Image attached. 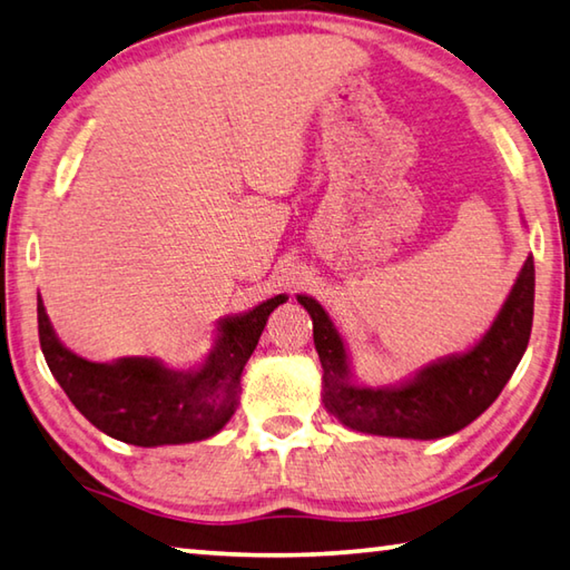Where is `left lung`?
Listing matches in <instances>:
<instances>
[{
    "label": "left lung",
    "instance_id": "left-lung-1",
    "mask_svg": "<svg viewBox=\"0 0 570 570\" xmlns=\"http://www.w3.org/2000/svg\"><path fill=\"white\" fill-rule=\"evenodd\" d=\"M313 317L315 350L325 382V410L364 434L439 439L464 429L487 412L511 380L529 347L533 325V257L523 263L511 295L479 345L436 362L412 382L390 390L350 384L345 345L325 309L313 297L297 295Z\"/></svg>",
    "mask_w": 570,
    "mask_h": 570
}]
</instances>
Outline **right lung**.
<instances>
[{
	"mask_svg": "<svg viewBox=\"0 0 570 570\" xmlns=\"http://www.w3.org/2000/svg\"><path fill=\"white\" fill-rule=\"evenodd\" d=\"M277 295L250 313L220 325L216 350L198 372H170L156 360L128 357L114 364L86 362L53 335L49 317L37 303L39 342L45 360L71 404L118 442L136 446L186 444L208 439L228 424L238 404V384L245 362L263 335L277 305Z\"/></svg>",
	"mask_w": 570,
	"mask_h": 570,
	"instance_id": "right-lung-1",
	"label": "right lung"
}]
</instances>
